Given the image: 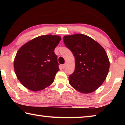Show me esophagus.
Listing matches in <instances>:
<instances>
[{
    "label": "esophagus",
    "mask_w": 125,
    "mask_h": 125,
    "mask_svg": "<svg viewBox=\"0 0 125 125\" xmlns=\"http://www.w3.org/2000/svg\"><path fill=\"white\" fill-rule=\"evenodd\" d=\"M62 68H63V69H64V68L65 67H66V64H63L62 65Z\"/></svg>",
    "instance_id": "1"
}]
</instances>
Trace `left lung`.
<instances>
[{
    "label": "left lung",
    "mask_w": 125,
    "mask_h": 125,
    "mask_svg": "<svg viewBox=\"0 0 125 125\" xmlns=\"http://www.w3.org/2000/svg\"><path fill=\"white\" fill-rule=\"evenodd\" d=\"M63 41L75 58V70L69 76L70 85L84 94L94 92L104 82L109 71L110 62L104 48L91 37L80 33L64 36Z\"/></svg>",
    "instance_id": "left-lung-1"
}]
</instances>
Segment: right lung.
<instances>
[{
  "instance_id": "right-lung-1",
  "label": "right lung",
  "mask_w": 125,
  "mask_h": 125,
  "mask_svg": "<svg viewBox=\"0 0 125 125\" xmlns=\"http://www.w3.org/2000/svg\"><path fill=\"white\" fill-rule=\"evenodd\" d=\"M61 38L56 35L40 36L23 45L17 52L14 71L25 87L41 90L50 85L60 70L54 49Z\"/></svg>"
}]
</instances>
